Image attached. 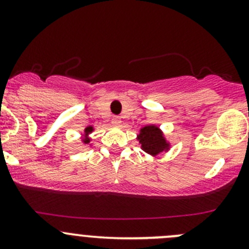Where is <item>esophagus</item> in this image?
I'll list each match as a JSON object with an SVG mask.
<instances>
[{
    "label": "esophagus",
    "mask_w": 249,
    "mask_h": 249,
    "mask_svg": "<svg viewBox=\"0 0 249 249\" xmlns=\"http://www.w3.org/2000/svg\"><path fill=\"white\" fill-rule=\"evenodd\" d=\"M112 124L115 125V126H119V125L122 124V119H120L119 117H113Z\"/></svg>",
    "instance_id": "1"
}]
</instances>
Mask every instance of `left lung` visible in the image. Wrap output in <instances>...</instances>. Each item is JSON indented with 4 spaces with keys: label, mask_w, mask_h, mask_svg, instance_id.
<instances>
[{
    "label": "left lung",
    "mask_w": 249,
    "mask_h": 249,
    "mask_svg": "<svg viewBox=\"0 0 249 249\" xmlns=\"http://www.w3.org/2000/svg\"><path fill=\"white\" fill-rule=\"evenodd\" d=\"M137 140L141 148L153 157L162 152H167L170 148V143L164 137L161 130L155 125H147L142 127L140 134L137 135Z\"/></svg>",
    "instance_id": "8db88e82"
}]
</instances>
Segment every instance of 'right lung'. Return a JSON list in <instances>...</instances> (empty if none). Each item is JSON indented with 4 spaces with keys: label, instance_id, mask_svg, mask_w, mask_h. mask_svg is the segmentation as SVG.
I'll use <instances>...</instances> for the list:
<instances>
[{
    "label": "right lung",
    "instance_id": "right-lung-1",
    "mask_svg": "<svg viewBox=\"0 0 249 249\" xmlns=\"http://www.w3.org/2000/svg\"><path fill=\"white\" fill-rule=\"evenodd\" d=\"M92 131H94V127H92V126L85 127V130H84L85 139H83V143H85V144H88V143H90V139H89V137H88V136H89V134H91Z\"/></svg>",
    "mask_w": 249,
    "mask_h": 249
}]
</instances>
